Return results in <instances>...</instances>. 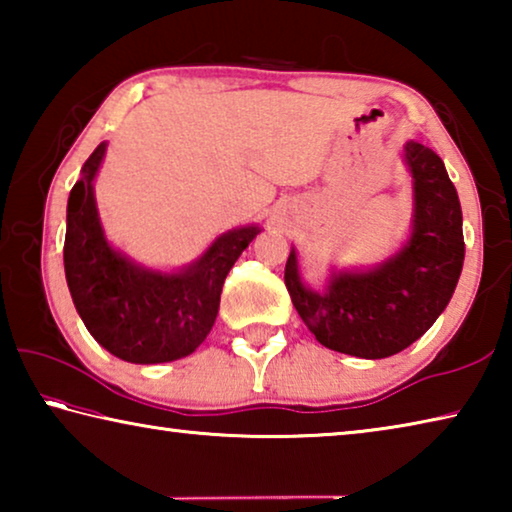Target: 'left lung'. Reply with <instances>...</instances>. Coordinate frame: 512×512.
<instances>
[{
  "label": "left lung",
  "mask_w": 512,
  "mask_h": 512,
  "mask_svg": "<svg viewBox=\"0 0 512 512\" xmlns=\"http://www.w3.org/2000/svg\"><path fill=\"white\" fill-rule=\"evenodd\" d=\"M413 178V232L406 244L370 271H339L325 291L302 282L298 255L284 268L293 307L329 350L384 359L409 348L436 323L463 271V212L443 160L420 142H406Z\"/></svg>",
  "instance_id": "obj_1"
}]
</instances>
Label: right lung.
I'll list each match as a JSON object with an SVG mask.
<instances>
[{
	"instance_id": "add662e5",
	"label": "right lung",
	"mask_w": 512,
	"mask_h": 512,
	"mask_svg": "<svg viewBox=\"0 0 512 512\" xmlns=\"http://www.w3.org/2000/svg\"><path fill=\"white\" fill-rule=\"evenodd\" d=\"M106 155L101 142L69 192L65 277L74 307L101 348L131 363L183 359L205 341L219 314L225 275L259 235V225L228 230L176 273L135 264L103 235L94 176Z\"/></svg>"
}]
</instances>
